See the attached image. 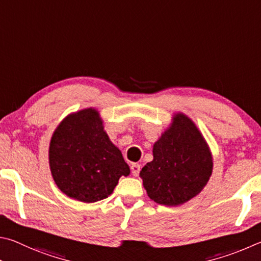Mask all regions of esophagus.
Here are the masks:
<instances>
[{
  "instance_id": "1",
  "label": "esophagus",
  "mask_w": 261,
  "mask_h": 261,
  "mask_svg": "<svg viewBox=\"0 0 261 261\" xmlns=\"http://www.w3.org/2000/svg\"><path fill=\"white\" fill-rule=\"evenodd\" d=\"M130 170H132V174H133L134 176H138L140 171H141V165L138 163H133L130 165Z\"/></svg>"
}]
</instances>
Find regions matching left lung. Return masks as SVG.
<instances>
[{"instance_id":"left-lung-1","label":"left lung","mask_w":261,"mask_h":261,"mask_svg":"<svg viewBox=\"0 0 261 261\" xmlns=\"http://www.w3.org/2000/svg\"><path fill=\"white\" fill-rule=\"evenodd\" d=\"M152 162L140 172L153 202L177 206L197 196L207 185L213 170L208 144L197 126L177 112L170 127L154 142Z\"/></svg>"}]
</instances>
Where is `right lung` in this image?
I'll return each instance as SVG.
<instances>
[{
    "instance_id": "1",
    "label": "right lung",
    "mask_w": 261,
    "mask_h": 261,
    "mask_svg": "<svg viewBox=\"0 0 261 261\" xmlns=\"http://www.w3.org/2000/svg\"><path fill=\"white\" fill-rule=\"evenodd\" d=\"M49 166L58 189L82 203L109 197L120 176L130 173L94 108L68 114L57 126L49 144Z\"/></svg>"
}]
</instances>
